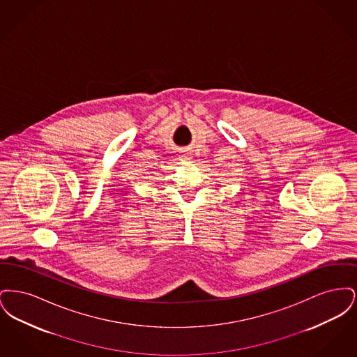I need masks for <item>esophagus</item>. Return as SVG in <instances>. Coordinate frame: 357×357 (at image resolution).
Returning <instances> with one entry per match:
<instances>
[{
	"mask_svg": "<svg viewBox=\"0 0 357 357\" xmlns=\"http://www.w3.org/2000/svg\"><path fill=\"white\" fill-rule=\"evenodd\" d=\"M181 158H182L183 160H188V156H187L186 153H182V155H181Z\"/></svg>",
	"mask_w": 357,
	"mask_h": 357,
	"instance_id": "obj_1",
	"label": "esophagus"
}]
</instances>
